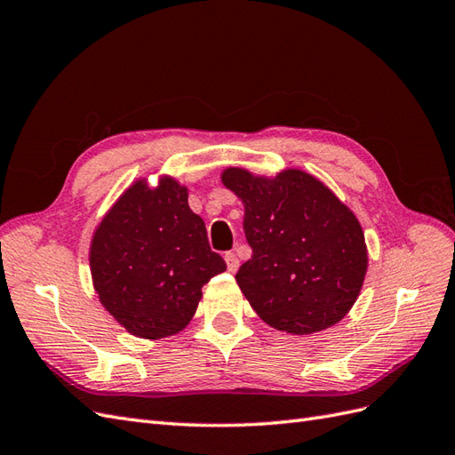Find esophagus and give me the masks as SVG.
<instances>
[{
  "label": "esophagus",
  "instance_id": "obj_1",
  "mask_svg": "<svg viewBox=\"0 0 455 455\" xmlns=\"http://www.w3.org/2000/svg\"><path fill=\"white\" fill-rule=\"evenodd\" d=\"M224 259H226L228 269H229L231 273H235V271L239 269V258H237V254H235V252H226Z\"/></svg>",
  "mask_w": 455,
  "mask_h": 455
}]
</instances>
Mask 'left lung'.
Returning a JSON list of instances; mask_svg holds the SVG:
<instances>
[{
    "label": "left lung",
    "instance_id": "obj_1",
    "mask_svg": "<svg viewBox=\"0 0 455 455\" xmlns=\"http://www.w3.org/2000/svg\"><path fill=\"white\" fill-rule=\"evenodd\" d=\"M220 180L244 206L252 258L235 281L259 319L292 336L339 323L359 298L368 269L355 212L301 169L266 176L228 167Z\"/></svg>",
    "mask_w": 455,
    "mask_h": 455
}]
</instances>
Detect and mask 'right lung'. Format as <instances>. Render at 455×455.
Returning <instances> with one entry per match:
<instances>
[{
    "instance_id": "add662e5",
    "label": "right lung",
    "mask_w": 455,
    "mask_h": 455,
    "mask_svg": "<svg viewBox=\"0 0 455 455\" xmlns=\"http://www.w3.org/2000/svg\"><path fill=\"white\" fill-rule=\"evenodd\" d=\"M89 266L104 309L142 339L169 338L189 324L201 288L226 271L211 251L203 218L188 204V186L159 174L140 176L96 226Z\"/></svg>"
}]
</instances>
